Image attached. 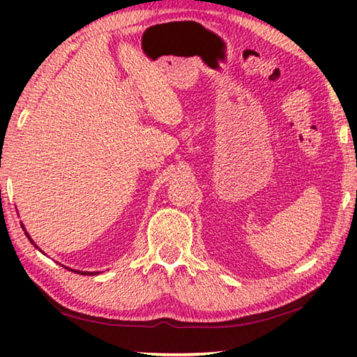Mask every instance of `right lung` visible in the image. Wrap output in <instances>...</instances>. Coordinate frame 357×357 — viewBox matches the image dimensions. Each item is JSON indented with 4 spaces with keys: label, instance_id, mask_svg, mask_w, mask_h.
Here are the masks:
<instances>
[{
    "label": "right lung",
    "instance_id": "obj_1",
    "mask_svg": "<svg viewBox=\"0 0 357 357\" xmlns=\"http://www.w3.org/2000/svg\"><path fill=\"white\" fill-rule=\"evenodd\" d=\"M25 234H26V236H28V239H29V241H31V243H33V239H31V238H29V234H28V233H26V231H25ZM33 244H34V243H33ZM77 274H82V275H86V274H89V273H84V271H77ZM91 274H93V273H91Z\"/></svg>",
    "mask_w": 357,
    "mask_h": 357
}]
</instances>
